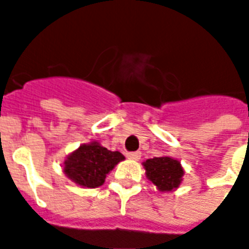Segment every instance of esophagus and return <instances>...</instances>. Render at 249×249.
I'll return each instance as SVG.
<instances>
[{
  "instance_id": "1",
  "label": "esophagus",
  "mask_w": 249,
  "mask_h": 249,
  "mask_svg": "<svg viewBox=\"0 0 249 249\" xmlns=\"http://www.w3.org/2000/svg\"><path fill=\"white\" fill-rule=\"evenodd\" d=\"M126 157L129 158V160H133V161H139L140 158H141V152L126 153Z\"/></svg>"
}]
</instances>
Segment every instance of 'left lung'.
<instances>
[{"instance_id": "obj_1", "label": "left lung", "mask_w": 249, "mask_h": 249, "mask_svg": "<svg viewBox=\"0 0 249 249\" xmlns=\"http://www.w3.org/2000/svg\"><path fill=\"white\" fill-rule=\"evenodd\" d=\"M146 177L160 191H173L179 187L185 171L181 162L171 157H154L142 163Z\"/></svg>"}]
</instances>
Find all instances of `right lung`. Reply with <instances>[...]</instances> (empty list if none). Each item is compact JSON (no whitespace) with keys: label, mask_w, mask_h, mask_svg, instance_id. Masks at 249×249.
Instances as JSON below:
<instances>
[{"label":"right lung","mask_w":249,"mask_h":249,"mask_svg":"<svg viewBox=\"0 0 249 249\" xmlns=\"http://www.w3.org/2000/svg\"><path fill=\"white\" fill-rule=\"evenodd\" d=\"M125 157L110 152L97 141L83 143L64 161V174L76 185L95 189L104 183L107 174Z\"/></svg>","instance_id":"obj_1"}]
</instances>
